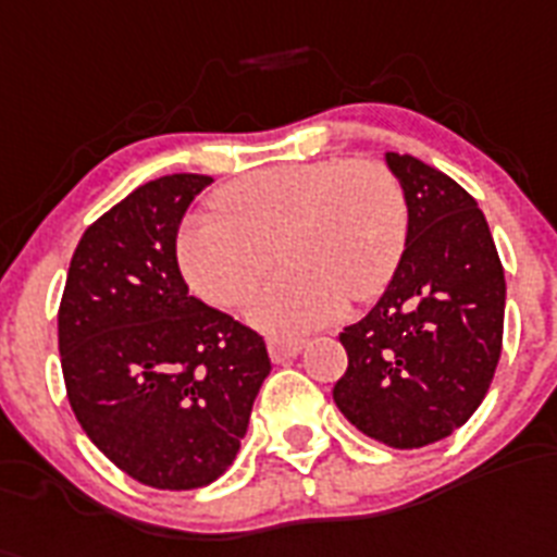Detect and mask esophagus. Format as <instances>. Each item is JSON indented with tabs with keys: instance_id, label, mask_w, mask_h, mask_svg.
<instances>
[{
	"instance_id": "esophagus-1",
	"label": "esophagus",
	"mask_w": 557,
	"mask_h": 557,
	"mask_svg": "<svg viewBox=\"0 0 557 557\" xmlns=\"http://www.w3.org/2000/svg\"><path fill=\"white\" fill-rule=\"evenodd\" d=\"M306 345V339L300 336H280V334H271L269 336V354L274 362H286V359L297 357Z\"/></svg>"
}]
</instances>
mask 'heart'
<instances>
[{
  "mask_svg": "<svg viewBox=\"0 0 557 557\" xmlns=\"http://www.w3.org/2000/svg\"><path fill=\"white\" fill-rule=\"evenodd\" d=\"M214 212L177 235L184 277L212 306L249 300L277 263L292 269L255 302L265 329L306 331L334 320L350 300L387 288L408 240L399 181L376 158L280 163L214 191Z\"/></svg>",
  "mask_w": 557,
  "mask_h": 557,
  "instance_id": "b5f03b06",
  "label": "heart"
}]
</instances>
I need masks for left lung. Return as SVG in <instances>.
I'll list each match as a JSON object with an SVG mask.
<instances>
[{
  "label": "left lung",
  "mask_w": 557,
  "mask_h": 557,
  "mask_svg": "<svg viewBox=\"0 0 557 557\" xmlns=\"http://www.w3.org/2000/svg\"><path fill=\"white\" fill-rule=\"evenodd\" d=\"M408 240L380 302L339 334L336 408L396 450L433 445L475 413L504 339V265L475 198L413 156L387 152Z\"/></svg>",
  "instance_id": "left-lung-1"
}]
</instances>
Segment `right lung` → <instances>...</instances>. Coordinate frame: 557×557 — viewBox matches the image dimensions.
<instances>
[{
  "instance_id": "add662e5",
  "label": "right lung",
  "mask_w": 557,
  "mask_h": 557,
  "mask_svg": "<svg viewBox=\"0 0 557 557\" xmlns=\"http://www.w3.org/2000/svg\"><path fill=\"white\" fill-rule=\"evenodd\" d=\"M209 175H163L78 240L59 306L70 408L129 479L198 490L226 473L271 371L265 339L191 297L177 228Z\"/></svg>"
}]
</instances>
